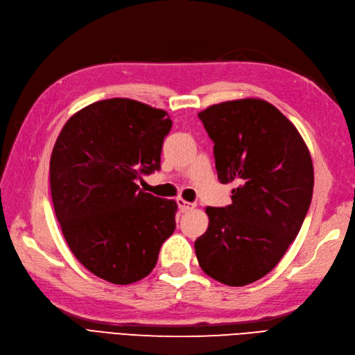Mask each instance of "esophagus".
<instances>
[{"label":"esophagus","instance_id":"esophagus-1","mask_svg":"<svg viewBox=\"0 0 355 355\" xmlns=\"http://www.w3.org/2000/svg\"><path fill=\"white\" fill-rule=\"evenodd\" d=\"M177 205H178V208H180L182 212H187V211H190V209H193L194 207H196V203L186 202L184 199H181V198L177 199Z\"/></svg>","mask_w":355,"mask_h":355}]
</instances>
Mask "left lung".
Segmentation results:
<instances>
[{
  "instance_id": "8db88e82",
  "label": "left lung",
  "mask_w": 355,
  "mask_h": 355,
  "mask_svg": "<svg viewBox=\"0 0 355 355\" xmlns=\"http://www.w3.org/2000/svg\"><path fill=\"white\" fill-rule=\"evenodd\" d=\"M198 116L214 143L220 182H239L230 205L207 208L208 230L194 242L199 266L228 286L254 283L279 264L310 209V152L264 100L225 101Z\"/></svg>"
}]
</instances>
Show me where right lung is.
I'll return each mask as SVG.
<instances>
[{
    "mask_svg": "<svg viewBox=\"0 0 355 355\" xmlns=\"http://www.w3.org/2000/svg\"><path fill=\"white\" fill-rule=\"evenodd\" d=\"M166 112L130 98L93 103L66 122L50 161L57 221L76 259L115 284L155 268L175 230L177 203L140 190L161 169Z\"/></svg>",
    "mask_w": 355,
    "mask_h": 355,
    "instance_id": "obj_1",
    "label": "right lung"
}]
</instances>
